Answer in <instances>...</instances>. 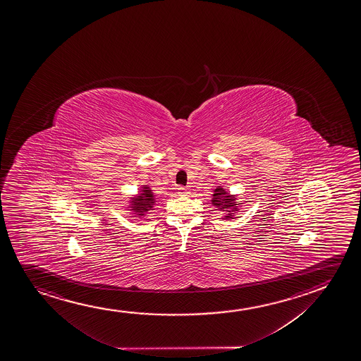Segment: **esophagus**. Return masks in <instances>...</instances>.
Masks as SVG:
<instances>
[{
  "mask_svg": "<svg viewBox=\"0 0 361 361\" xmlns=\"http://www.w3.org/2000/svg\"><path fill=\"white\" fill-rule=\"evenodd\" d=\"M178 194H180V195H187V194H189V189H188L187 187H179Z\"/></svg>",
  "mask_w": 361,
  "mask_h": 361,
  "instance_id": "esophagus-1",
  "label": "esophagus"
}]
</instances>
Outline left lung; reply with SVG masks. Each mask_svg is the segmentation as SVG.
<instances>
[{
  "instance_id": "left-lung-1",
  "label": "left lung",
  "mask_w": 361,
  "mask_h": 361,
  "mask_svg": "<svg viewBox=\"0 0 361 361\" xmlns=\"http://www.w3.org/2000/svg\"><path fill=\"white\" fill-rule=\"evenodd\" d=\"M237 195H233L230 192H227L225 188L216 187L212 194V204L216 207L219 212H224L222 219L225 220H233L235 215L240 212L242 207V202H237Z\"/></svg>"
}]
</instances>
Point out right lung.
<instances>
[{
  "label": "right lung",
  "instance_id": "obj_1",
  "mask_svg": "<svg viewBox=\"0 0 361 361\" xmlns=\"http://www.w3.org/2000/svg\"><path fill=\"white\" fill-rule=\"evenodd\" d=\"M129 205H128V210L130 212L131 217H135L139 220H147L149 214L152 210H154V205L156 204V197H154L152 189L149 185H141L139 189V192L134 195V197H129Z\"/></svg>",
  "mask_w": 361,
  "mask_h": 361
}]
</instances>
